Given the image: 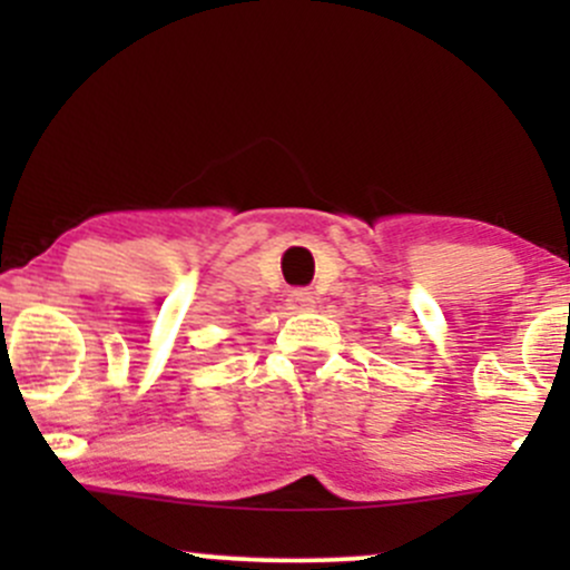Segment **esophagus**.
I'll list each match as a JSON object with an SVG mask.
<instances>
[{"instance_id":"1","label":"esophagus","mask_w":570,"mask_h":570,"mask_svg":"<svg viewBox=\"0 0 570 570\" xmlns=\"http://www.w3.org/2000/svg\"><path fill=\"white\" fill-rule=\"evenodd\" d=\"M286 305H289L292 311H311V307L316 305V297L307 289H292L289 297H286Z\"/></svg>"}]
</instances>
